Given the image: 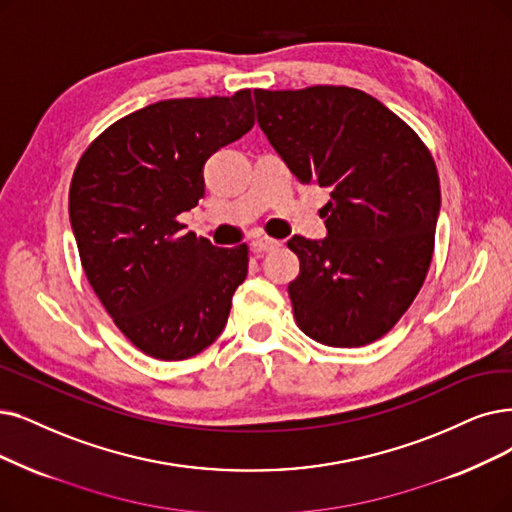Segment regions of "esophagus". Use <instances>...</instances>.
I'll list each match as a JSON object with an SVG mask.
<instances>
[{
	"label": "esophagus",
	"instance_id": "esophagus-1",
	"mask_svg": "<svg viewBox=\"0 0 512 512\" xmlns=\"http://www.w3.org/2000/svg\"><path fill=\"white\" fill-rule=\"evenodd\" d=\"M254 245H256V248H258L260 252H273V250L279 248L281 241H279V239H273V237H258V239L254 241Z\"/></svg>",
	"mask_w": 512,
	"mask_h": 512
}]
</instances>
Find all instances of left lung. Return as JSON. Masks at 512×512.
Segmentation results:
<instances>
[{"instance_id":"8db88e82","label":"left lung","mask_w":512,"mask_h":512,"mask_svg":"<svg viewBox=\"0 0 512 512\" xmlns=\"http://www.w3.org/2000/svg\"><path fill=\"white\" fill-rule=\"evenodd\" d=\"M260 130L309 185L330 189L327 237L294 235L288 285L300 330L338 349L382 338L410 309L435 250L441 208L431 151L380 100L346 86L254 90Z\"/></svg>"}]
</instances>
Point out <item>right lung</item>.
Listing matches in <instances>:
<instances>
[{"instance_id": "add662e5", "label": "right lung", "mask_w": 512, "mask_h": 512, "mask_svg": "<svg viewBox=\"0 0 512 512\" xmlns=\"http://www.w3.org/2000/svg\"><path fill=\"white\" fill-rule=\"evenodd\" d=\"M252 126L250 90L159 100L115 121L77 163L69 218L81 267L121 334L149 357L189 359L227 325L248 245L216 248L176 218L203 197L208 157Z\"/></svg>"}]
</instances>
